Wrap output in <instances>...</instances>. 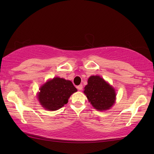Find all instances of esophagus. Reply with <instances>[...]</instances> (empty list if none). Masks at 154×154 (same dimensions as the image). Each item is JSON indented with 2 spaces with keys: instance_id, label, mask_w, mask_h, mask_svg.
<instances>
[{
  "instance_id": "obj_1",
  "label": "esophagus",
  "mask_w": 154,
  "mask_h": 154,
  "mask_svg": "<svg viewBox=\"0 0 154 154\" xmlns=\"http://www.w3.org/2000/svg\"><path fill=\"white\" fill-rule=\"evenodd\" d=\"M77 89L78 90H79V91L82 90V89H83V85H78V86L77 87Z\"/></svg>"
}]
</instances>
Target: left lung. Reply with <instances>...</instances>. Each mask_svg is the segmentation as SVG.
<instances>
[{"mask_svg": "<svg viewBox=\"0 0 154 154\" xmlns=\"http://www.w3.org/2000/svg\"><path fill=\"white\" fill-rule=\"evenodd\" d=\"M87 82L83 92L92 106L100 111L110 109L116 100L114 88L98 75L91 76Z\"/></svg>", "mask_w": 154, "mask_h": 154, "instance_id": "left-lung-1", "label": "left lung"}]
</instances>
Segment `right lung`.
Wrapping results in <instances>:
<instances>
[{
  "instance_id": "right-lung-1",
  "label": "right lung",
  "mask_w": 154,
  "mask_h": 154,
  "mask_svg": "<svg viewBox=\"0 0 154 154\" xmlns=\"http://www.w3.org/2000/svg\"><path fill=\"white\" fill-rule=\"evenodd\" d=\"M40 91L38 98L41 105L45 109L54 111L66 104L69 98L77 89L71 81L54 77L44 84Z\"/></svg>"
}]
</instances>
